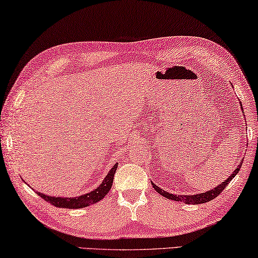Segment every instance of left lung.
Segmentation results:
<instances>
[{"mask_svg":"<svg viewBox=\"0 0 258 258\" xmlns=\"http://www.w3.org/2000/svg\"><path fill=\"white\" fill-rule=\"evenodd\" d=\"M241 108H242V106H241ZM242 162H243V160H241V162H240V164H238V167H236V169L233 171V174H231V176H229V178H227L225 181H223V183L219 184L218 186L214 187V188L210 189V191L205 192V193L193 194V196H176V194H172V193H169L167 191H163L162 188H160L154 183H152V181H151V183H152V186L154 187L155 191L161 194L162 197L167 198V199L175 200V201H181V202H185V204H187V205L205 204V202H208L210 200H214L215 198H216L217 196H219V193H222L223 189H224L227 186V185H229L230 181L234 178L236 174H238L239 170H240V168H241Z\"/></svg>","mask_w":258,"mask_h":258,"instance_id":"8db88e82","label":"left lung"}]
</instances>
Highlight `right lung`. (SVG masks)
<instances>
[{
    "label": "right lung",
    "mask_w": 258,
    "mask_h": 258,
    "mask_svg": "<svg viewBox=\"0 0 258 258\" xmlns=\"http://www.w3.org/2000/svg\"><path fill=\"white\" fill-rule=\"evenodd\" d=\"M117 168V163L113 166V168L109 170L107 176L105 177V179L101 181V184L98 187L95 188L94 191H91L87 194H82L80 197H74V198H62V197H49L45 196L43 193L36 192L39 196L48 201L54 207H58V208H69V209H79V208H84V207H88L90 205H94L96 202L100 201L103 198L106 196L109 189L112 187L113 184V178L114 174H115Z\"/></svg>",
    "instance_id": "right-lung-1"
}]
</instances>
